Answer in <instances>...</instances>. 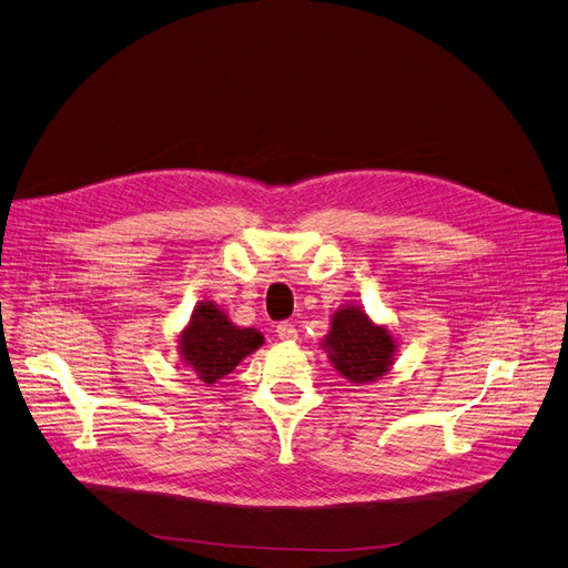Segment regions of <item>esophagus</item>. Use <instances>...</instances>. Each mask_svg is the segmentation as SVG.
I'll return each instance as SVG.
<instances>
[{
  "label": "esophagus",
  "mask_w": 568,
  "mask_h": 568,
  "mask_svg": "<svg viewBox=\"0 0 568 568\" xmlns=\"http://www.w3.org/2000/svg\"><path fill=\"white\" fill-rule=\"evenodd\" d=\"M276 333L281 339H296V326L292 322H278Z\"/></svg>",
  "instance_id": "esophagus-1"
}]
</instances>
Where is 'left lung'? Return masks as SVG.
Returning a JSON list of instances; mask_svg holds the SVG:
<instances>
[{
	"mask_svg": "<svg viewBox=\"0 0 568 568\" xmlns=\"http://www.w3.org/2000/svg\"><path fill=\"white\" fill-rule=\"evenodd\" d=\"M324 347L333 367L352 384H372L393 365L395 339L388 328L372 324L363 311L349 306L333 315Z\"/></svg>",
	"mask_w": 568,
	"mask_h": 568,
	"instance_id": "obj_1",
	"label": "left lung"
}]
</instances>
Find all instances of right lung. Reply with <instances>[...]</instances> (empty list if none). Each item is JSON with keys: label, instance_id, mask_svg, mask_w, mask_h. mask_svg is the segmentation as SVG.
I'll return each instance as SVG.
<instances>
[{"label": "right lung", "instance_id": "right-lung-1", "mask_svg": "<svg viewBox=\"0 0 568 568\" xmlns=\"http://www.w3.org/2000/svg\"><path fill=\"white\" fill-rule=\"evenodd\" d=\"M260 345L262 333L235 326L212 301H203L201 306H196L192 322L180 335L182 358L203 384L223 379Z\"/></svg>", "mask_w": 568, "mask_h": 568}]
</instances>
